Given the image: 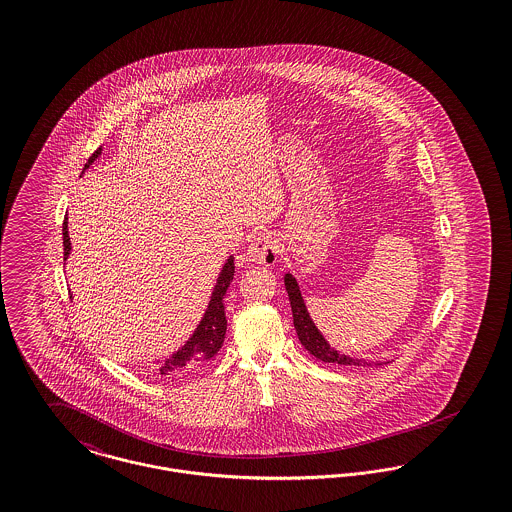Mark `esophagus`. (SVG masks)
<instances>
[{
    "mask_svg": "<svg viewBox=\"0 0 512 512\" xmlns=\"http://www.w3.org/2000/svg\"><path fill=\"white\" fill-rule=\"evenodd\" d=\"M247 259L255 265H274L278 259V240L274 234L263 232L247 247Z\"/></svg>",
    "mask_w": 512,
    "mask_h": 512,
    "instance_id": "esophagus-1",
    "label": "esophagus"
}]
</instances>
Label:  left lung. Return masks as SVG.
<instances>
[{"instance_id": "8db88e82", "label": "left lung", "mask_w": 512, "mask_h": 512, "mask_svg": "<svg viewBox=\"0 0 512 512\" xmlns=\"http://www.w3.org/2000/svg\"><path fill=\"white\" fill-rule=\"evenodd\" d=\"M284 284H286V292H288L290 305H292L293 326H295L297 338H299L301 345H303L313 357H317L318 361H322V363H338V365L343 366L370 365V363H366L363 359L343 355L340 351H336L334 347H330V343L320 334V330L315 326L313 318L309 315L307 305H305L303 295H301V290H299V284H297V280L293 278V274L286 272ZM376 365H380V363H376Z\"/></svg>"}]
</instances>
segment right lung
<instances>
[{
    "instance_id": "1",
    "label": "right lung",
    "mask_w": 512,
    "mask_h": 512,
    "mask_svg": "<svg viewBox=\"0 0 512 512\" xmlns=\"http://www.w3.org/2000/svg\"><path fill=\"white\" fill-rule=\"evenodd\" d=\"M101 151L103 149L98 147L92 153V157L86 161L82 172L88 171L90 165L94 161H98ZM71 249H73V245H71V238H69V220L65 217V222H63L65 261L69 259ZM232 278H234V257L230 255L226 259V263L222 265L219 278H217V284H215L213 293H211V299H209V305H207L203 317L199 320L197 328L192 332V336L188 338V341L178 351H174L169 359H165L163 363L155 361V363H159V372L161 374H165V376L182 374L184 370H190V368L207 363L209 359H213L219 353L222 341H224V334H226V315H224V301L222 299H224V293L228 290Z\"/></svg>"
}]
</instances>
